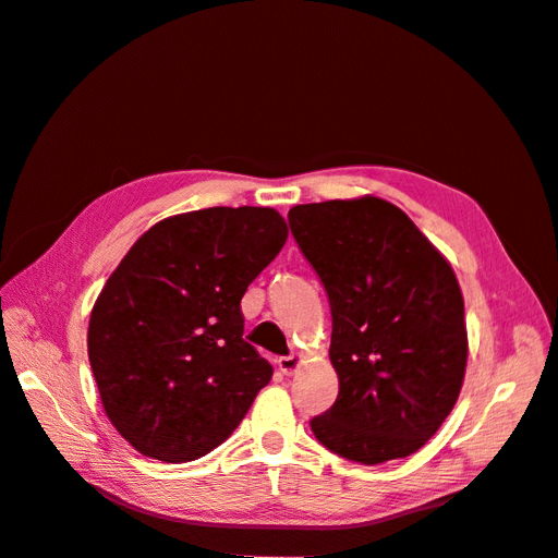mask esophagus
<instances>
[{
  "label": "esophagus",
  "instance_id": "obj_1",
  "mask_svg": "<svg viewBox=\"0 0 558 558\" xmlns=\"http://www.w3.org/2000/svg\"><path fill=\"white\" fill-rule=\"evenodd\" d=\"M277 365H279V369H281L283 375H293V373H298V367L302 365V356H300V353H291V356H281L277 361Z\"/></svg>",
  "mask_w": 558,
  "mask_h": 558
}]
</instances>
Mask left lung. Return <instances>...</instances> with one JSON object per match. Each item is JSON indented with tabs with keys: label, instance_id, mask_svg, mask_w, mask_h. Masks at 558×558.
Returning a JSON list of instances; mask_svg holds the SVG:
<instances>
[{
	"label": "left lung",
	"instance_id": "obj_1",
	"mask_svg": "<svg viewBox=\"0 0 558 558\" xmlns=\"http://www.w3.org/2000/svg\"><path fill=\"white\" fill-rule=\"evenodd\" d=\"M293 238L328 293L340 393L310 421L363 465L424 447L459 400L468 332L451 265L396 205L373 195L298 205Z\"/></svg>",
	"mask_w": 558,
	"mask_h": 558
}]
</instances>
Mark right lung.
I'll return each mask as SVG.
<instances>
[{
  "label": "right lung",
  "instance_id": "1",
  "mask_svg": "<svg viewBox=\"0 0 558 558\" xmlns=\"http://www.w3.org/2000/svg\"><path fill=\"white\" fill-rule=\"evenodd\" d=\"M289 238L269 207H211L146 230L99 293L88 359L113 428L185 463L240 426L272 365L244 340L240 302Z\"/></svg>",
  "mask_w": 558,
  "mask_h": 558
}]
</instances>
